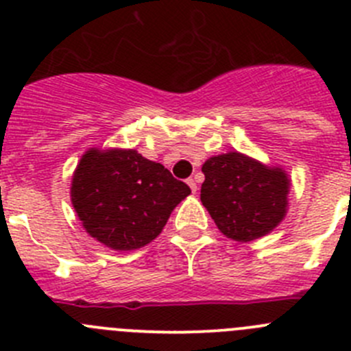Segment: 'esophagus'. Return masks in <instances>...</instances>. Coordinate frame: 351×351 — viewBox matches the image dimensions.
Here are the masks:
<instances>
[{
    "instance_id": "34e87169",
    "label": "esophagus",
    "mask_w": 351,
    "mask_h": 351,
    "mask_svg": "<svg viewBox=\"0 0 351 351\" xmlns=\"http://www.w3.org/2000/svg\"><path fill=\"white\" fill-rule=\"evenodd\" d=\"M188 186H189V188H191V193H193V195H195L196 189H198V186H196V181H195V179H188Z\"/></svg>"
}]
</instances>
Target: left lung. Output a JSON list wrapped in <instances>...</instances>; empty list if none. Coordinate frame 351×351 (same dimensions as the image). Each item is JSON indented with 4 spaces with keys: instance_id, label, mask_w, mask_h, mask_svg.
I'll list each match as a JSON object with an SVG mask.
<instances>
[{
    "instance_id": "left-lung-1",
    "label": "left lung",
    "mask_w": 351,
    "mask_h": 351,
    "mask_svg": "<svg viewBox=\"0 0 351 351\" xmlns=\"http://www.w3.org/2000/svg\"><path fill=\"white\" fill-rule=\"evenodd\" d=\"M202 203L223 236L248 243L269 234L288 213L291 179L239 152L210 156L202 167Z\"/></svg>"
}]
</instances>
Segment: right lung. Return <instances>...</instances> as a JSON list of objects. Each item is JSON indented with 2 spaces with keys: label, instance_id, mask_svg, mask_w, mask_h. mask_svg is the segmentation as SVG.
Instances as JSON below:
<instances>
[{
  "label": "right lung",
  "instance_id": "right-lung-1",
  "mask_svg": "<svg viewBox=\"0 0 351 351\" xmlns=\"http://www.w3.org/2000/svg\"><path fill=\"white\" fill-rule=\"evenodd\" d=\"M191 189L136 149L89 148L73 170L70 199L91 238L115 252L152 243Z\"/></svg>",
  "mask_w": 351,
  "mask_h": 351
}]
</instances>
